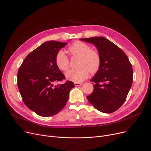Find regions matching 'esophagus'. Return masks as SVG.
<instances>
[{
    "mask_svg": "<svg viewBox=\"0 0 151 151\" xmlns=\"http://www.w3.org/2000/svg\"><path fill=\"white\" fill-rule=\"evenodd\" d=\"M74 85L76 86H81L82 85V83H78V82H74Z\"/></svg>",
    "mask_w": 151,
    "mask_h": 151,
    "instance_id": "34e87169",
    "label": "esophagus"
}]
</instances>
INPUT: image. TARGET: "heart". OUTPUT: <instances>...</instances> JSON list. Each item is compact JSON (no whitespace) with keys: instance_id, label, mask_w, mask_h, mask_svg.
I'll list each match as a JSON object with an SVG mask.
<instances>
[{"instance_id":"heart-1","label":"heart","mask_w":151,"mask_h":151,"mask_svg":"<svg viewBox=\"0 0 151 151\" xmlns=\"http://www.w3.org/2000/svg\"><path fill=\"white\" fill-rule=\"evenodd\" d=\"M73 55L78 57L77 62L78 68L71 69L66 74L68 79L75 82H82L88 77L89 72L94 73L99 69L101 58L98 53L91 50L88 44L77 41L74 42L69 49ZM55 63L59 69L67 70L69 67V59L62 50H59L56 55Z\"/></svg>"}]
</instances>
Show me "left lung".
I'll return each mask as SVG.
<instances>
[{
  "label": "left lung",
  "mask_w": 151,
  "mask_h": 151,
  "mask_svg": "<svg viewBox=\"0 0 151 151\" xmlns=\"http://www.w3.org/2000/svg\"><path fill=\"white\" fill-rule=\"evenodd\" d=\"M80 40L93 44L101 58L99 70L90 81L94 83V90L86 97L88 101L101 112L116 111L125 102L133 82V69L127 56L104 37Z\"/></svg>",
  "instance_id": "obj_1"
}]
</instances>
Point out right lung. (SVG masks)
Instances as JSON below:
<instances>
[{"label": "right lung", "instance_id": "right-lung-1", "mask_svg": "<svg viewBox=\"0 0 151 151\" xmlns=\"http://www.w3.org/2000/svg\"><path fill=\"white\" fill-rule=\"evenodd\" d=\"M68 43L49 41L25 57L17 73V86L29 109L39 116L47 117L59 113L66 105L74 83L55 85L65 79L57 67V52Z\"/></svg>", "mask_w": 151, "mask_h": 151}]
</instances>
